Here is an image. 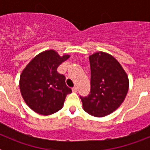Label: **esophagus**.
I'll list each match as a JSON object with an SVG mask.
<instances>
[{
  "instance_id": "obj_1",
  "label": "esophagus",
  "mask_w": 150,
  "mask_h": 150,
  "mask_svg": "<svg viewBox=\"0 0 150 150\" xmlns=\"http://www.w3.org/2000/svg\"><path fill=\"white\" fill-rule=\"evenodd\" d=\"M72 91H73V92H76V91H77V87L74 86V88H72Z\"/></svg>"
}]
</instances>
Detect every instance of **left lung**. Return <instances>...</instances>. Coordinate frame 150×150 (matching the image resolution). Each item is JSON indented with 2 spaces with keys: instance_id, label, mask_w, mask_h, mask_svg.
I'll return each instance as SVG.
<instances>
[{
  "instance_id": "8db88e82",
  "label": "left lung",
  "mask_w": 150,
  "mask_h": 150,
  "mask_svg": "<svg viewBox=\"0 0 150 150\" xmlns=\"http://www.w3.org/2000/svg\"><path fill=\"white\" fill-rule=\"evenodd\" d=\"M91 67V91L81 98L83 110L95 117L114 112L124 101L129 81L126 72L114 57L97 52L88 57Z\"/></svg>"
}]
</instances>
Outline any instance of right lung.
Returning <instances> with one entry per match:
<instances>
[{"instance_id":"obj_1","label":"right lung","mask_w":150,"mask_h":150,"mask_svg":"<svg viewBox=\"0 0 150 150\" xmlns=\"http://www.w3.org/2000/svg\"><path fill=\"white\" fill-rule=\"evenodd\" d=\"M70 55L60 56L53 50L36 55L22 71L19 88L24 100L30 109L44 116L62 108L66 95L72 92L65 83V76L57 71Z\"/></svg>"}]
</instances>
